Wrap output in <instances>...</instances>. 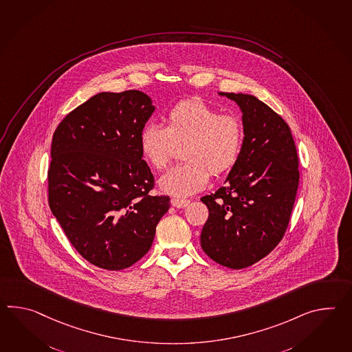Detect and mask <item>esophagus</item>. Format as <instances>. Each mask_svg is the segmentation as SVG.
<instances>
[{
	"mask_svg": "<svg viewBox=\"0 0 352 352\" xmlns=\"http://www.w3.org/2000/svg\"><path fill=\"white\" fill-rule=\"evenodd\" d=\"M170 204H172L173 207H175V208H184V207H187L188 204H189V201H188V199L172 198Z\"/></svg>",
	"mask_w": 352,
	"mask_h": 352,
	"instance_id": "34e87169",
	"label": "esophagus"
}]
</instances>
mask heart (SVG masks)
<instances>
[{
    "label": "heart",
    "instance_id": "obj_1",
    "mask_svg": "<svg viewBox=\"0 0 352 352\" xmlns=\"http://www.w3.org/2000/svg\"><path fill=\"white\" fill-rule=\"evenodd\" d=\"M240 118L219 111L202 100L175 104L166 116V126L148 124L141 129L139 146L148 164L162 170L170 163L177 146H184L186 163L177 165L159 179L162 192L188 197L202 190L210 172L219 175L230 170L243 148Z\"/></svg>",
    "mask_w": 352,
    "mask_h": 352
}]
</instances>
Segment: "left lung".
I'll use <instances>...</instances> for the list:
<instances>
[{"mask_svg": "<svg viewBox=\"0 0 352 352\" xmlns=\"http://www.w3.org/2000/svg\"><path fill=\"white\" fill-rule=\"evenodd\" d=\"M243 113V148L223 187L204 195L208 219L201 246L216 263L243 269L280 243L297 195L299 172L289 126L252 94L219 92Z\"/></svg>", "mask_w": 352, "mask_h": 352, "instance_id": "1", "label": "left lung"}]
</instances>
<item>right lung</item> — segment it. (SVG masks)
Returning a JSON list of instances; mask_svg holds the SVG:
<instances>
[{
	"instance_id": "add662e5",
	"label": "right lung",
	"mask_w": 352,
	"mask_h": 352,
	"mask_svg": "<svg viewBox=\"0 0 352 352\" xmlns=\"http://www.w3.org/2000/svg\"><path fill=\"white\" fill-rule=\"evenodd\" d=\"M154 111L140 91L100 92L68 113L53 135L50 210L74 249L106 270L140 260L170 207L168 195H148L154 177L139 146Z\"/></svg>"
}]
</instances>
